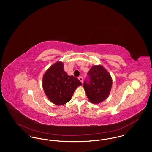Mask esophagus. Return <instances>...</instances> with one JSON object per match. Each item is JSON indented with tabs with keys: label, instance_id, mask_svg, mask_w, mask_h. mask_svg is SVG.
Wrapping results in <instances>:
<instances>
[{
	"label": "esophagus",
	"instance_id": "obj_1",
	"mask_svg": "<svg viewBox=\"0 0 152 152\" xmlns=\"http://www.w3.org/2000/svg\"><path fill=\"white\" fill-rule=\"evenodd\" d=\"M78 79H79V80L82 83H83V78H82V77H79Z\"/></svg>",
	"mask_w": 152,
	"mask_h": 152
}]
</instances>
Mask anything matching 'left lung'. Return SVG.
Masks as SVG:
<instances>
[{"label":"left lung","mask_w":152,"mask_h":152,"mask_svg":"<svg viewBox=\"0 0 152 152\" xmlns=\"http://www.w3.org/2000/svg\"><path fill=\"white\" fill-rule=\"evenodd\" d=\"M87 75L88 79L84 80L83 87L89 101L99 104L105 100L112 87V78L109 73L101 65H94Z\"/></svg>","instance_id":"8db88e82"}]
</instances>
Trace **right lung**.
Listing matches in <instances>:
<instances>
[{
    "label": "right lung",
    "mask_w": 152,
    "mask_h": 152,
    "mask_svg": "<svg viewBox=\"0 0 152 152\" xmlns=\"http://www.w3.org/2000/svg\"><path fill=\"white\" fill-rule=\"evenodd\" d=\"M82 83L77 78L69 76L64 69V63L58 62L45 73L42 87L48 99L61 105L70 101L75 89Z\"/></svg>",
    "instance_id": "obj_1"
}]
</instances>
